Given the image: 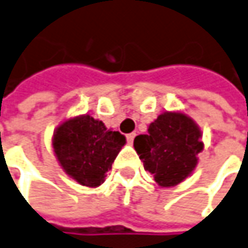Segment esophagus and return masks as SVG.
I'll return each instance as SVG.
<instances>
[{"label": "esophagus", "instance_id": "1", "mask_svg": "<svg viewBox=\"0 0 248 248\" xmlns=\"http://www.w3.org/2000/svg\"><path fill=\"white\" fill-rule=\"evenodd\" d=\"M134 139H135V134H128V135H127V142H128V143L132 144Z\"/></svg>", "mask_w": 248, "mask_h": 248}]
</instances>
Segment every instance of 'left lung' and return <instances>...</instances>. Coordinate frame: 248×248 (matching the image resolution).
<instances>
[{"instance_id": "left-lung-1", "label": "left lung", "mask_w": 248, "mask_h": 248, "mask_svg": "<svg viewBox=\"0 0 248 248\" xmlns=\"http://www.w3.org/2000/svg\"><path fill=\"white\" fill-rule=\"evenodd\" d=\"M198 124L183 112H164L138 135L134 147L143 167L159 187H174L197 168L198 154L203 150Z\"/></svg>"}]
</instances>
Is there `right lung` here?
<instances>
[{
  "label": "right lung",
  "mask_w": 248,
  "mask_h": 248,
  "mask_svg": "<svg viewBox=\"0 0 248 248\" xmlns=\"http://www.w3.org/2000/svg\"><path fill=\"white\" fill-rule=\"evenodd\" d=\"M51 144L64 172L81 186L95 188L112 169L125 136L108 129L90 114H81L62 121L53 134Z\"/></svg>",
  "instance_id": "obj_1"
}]
</instances>
